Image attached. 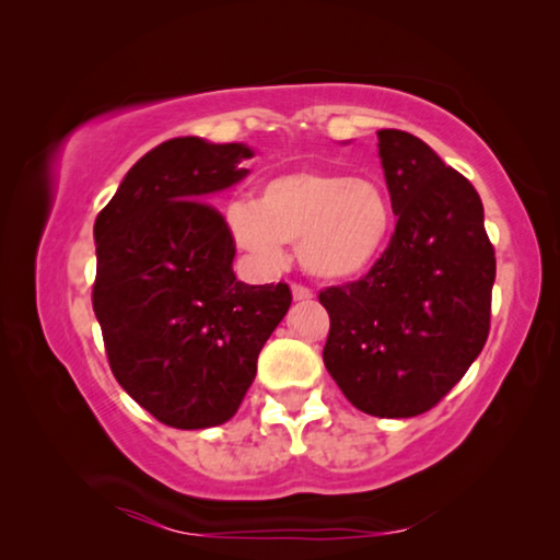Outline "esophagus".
Here are the masks:
<instances>
[{
    "instance_id": "34e87169",
    "label": "esophagus",
    "mask_w": 560,
    "mask_h": 560,
    "mask_svg": "<svg viewBox=\"0 0 560 560\" xmlns=\"http://www.w3.org/2000/svg\"><path fill=\"white\" fill-rule=\"evenodd\" d=\"M291 296H293V301H311V299H314V293H311L306 287H299V283H293Z\"/></svg>"
}]
</instances>
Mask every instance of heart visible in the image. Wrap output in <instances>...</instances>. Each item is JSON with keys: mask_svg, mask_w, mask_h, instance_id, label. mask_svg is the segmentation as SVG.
Listing matches in <instances>:
<instances>
[{"mask_svg": "<svg viewBox=\"0 0 560 560\" xmlns=\"http://www.w3.org/2000/svg\"><path fill=\"white\" fill-rule=\"evenodd\" d=\"M224 222L259 269H281L283 244H296L308 277L343 283L360 279L381 259L393 232V207L371 179L296 170L267 179L257 202H232Z\"/></svg>", "mask_w": 560, "mask_h": 560, "instance_id": "b5f03b06", "label": "heart"}]
</instances>
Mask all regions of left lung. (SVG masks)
Wrapping results in <instances>:
<instances>
[{"label":"left lung","instance_id":"left-lung-1","mask_svg":"<svg viewBox=\"0 0 560 560\" xmlns=\"http://www.w3.org/2000/svg\"><path fill=\"white\" fill-rule=\"evenodd\" d=\"M395 234L360 281L320 291L324 363L358 410L415 417L438 405L489 336L494 246L457 170L405 130H377Z\"/></svg>","mask_w":560,"mask_h":560}]
</instances>
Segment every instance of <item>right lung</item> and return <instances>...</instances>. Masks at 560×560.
I'll return each mask as SVG.
<instances>
[{
  "label": "right lung",
  "mask_w": 560,
  "mask_h": 560,
  "mask_svg": "<svg viewBox=\"0 0 560 560\" xmlns=\"http://www.w3.org/2000/svg\"><path fill=\"white\" fill-rule=\"evenodd\" d=\"M244 143L185 136L132 165L93 224V311L110 371L160 422L205 430L240 410L257 358L291 306L287 283L249 287L207 202L249 175Z\"/></svg>",
  "instance_id": "add662e5"
}]
</instances>
